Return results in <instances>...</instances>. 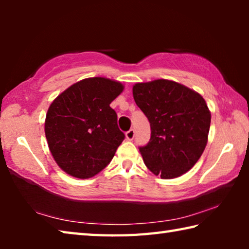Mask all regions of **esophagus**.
I'll list each match as a JSON object with an SVG mask.
<instances>
[{
    "mask_svg": "<svg viewBox=\"0 0 249 249\" xmlns=\"http://www.w3.org/2000/svg\"><path fill=\"white\" fill-rule=\"evenodd\" d=\"M135 137V130L133 128H130L128 132H126V138H127L128 141H133Z\"/></svg>",
    "mask_w": 249,
    "mask_h": 249,
    "instance_id": "34e87169",
    "label": "esophagus"
}]
</instances>
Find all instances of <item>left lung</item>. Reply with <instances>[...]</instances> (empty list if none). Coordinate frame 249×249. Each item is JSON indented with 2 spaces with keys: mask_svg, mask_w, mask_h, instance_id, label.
Returning a JSON list of instances; mask_svg holds the SVG:
<instances>
[{
  "mask_svg": "<svg viewBox=\"0 0 249 249\" xmlns=\"http://www.w3.org/2000/svg\"><path fill=\"white\" fill-rule=\"evenodd\" d=\"M133 95L150 123V140L140 147L147 168L163 179L190 170L208 142L211 113L204 99L165 79L136 83Z\"/></svg>",
  "mask_w": 249,
  "mask_h": 249,
  "instance_id": "1",
  "label": "left lung"
}]
</instances>
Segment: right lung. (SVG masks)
<instances>
[{
    "label": "right lung",
    "mask_w": 249,
    "mask_h": 249,
    "mask_svg": "<svg viewBox=\"0 0 249 249\" xmlns=\"http://www.w3.org/2000/svg\"><path fill=\"white\" fill-rule=\"evenodd\" d=\"M123 89V84L109 79H84L50 104L46 138L53 159L68 175L91 178L114 157L125 135L109 104Z\"/></svg>",
    "instance_id": "1"
}]
</instances>
